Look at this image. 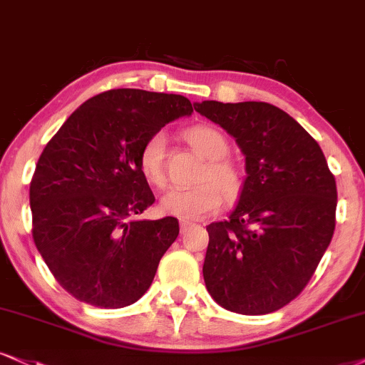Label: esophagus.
I'll list each match as a JSON object with an SVG mask.
<instances>
[{"instance_id":"esophagus-1","label":"esophagus","mask_w":365,"mask_h":365,"mask_svg":"<svg viewBox=\"0 0 365 365\" xmlns=\"http://www.w3.org/2000/svg\"><path fill=\"white\" fill-rule=\"evenodd\" d=\"M191 227H192L191 223H187V222H181V233H186L187 230H190Z\"/></svg>"}]
</instances>
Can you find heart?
I'll return each mask as SVG.
<instances>
[{"label": "heart", "mask_w": 365, "mask_h": 365, "mask_svg": "<svg viewBox=\"0 0 365 365\" xmlns=\"http://www.w3.org/2000/svg\"><path fill=\"white\" fill-rule=\"evenodd\" d=\"M186 140L201 157L208 159L200 174V182L190 190L173 187L162 196L160 208L164 213L182 222H196L213 213L222 205V195L227 200L235 197L242 190L240 169L228 160V140L217 127L195 125L184 133ZM165 135L157 132L147 138L138 154V169L147 182L162 187L168 182L165 175Z\"/></svg>", "instance_id": "b5f03b06"}]
</instances>
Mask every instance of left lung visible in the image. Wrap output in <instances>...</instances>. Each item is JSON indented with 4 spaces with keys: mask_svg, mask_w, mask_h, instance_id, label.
<instances>
[{
    "mask_svg": "<svg viewBox=\"0 0 365 365\" xmlns=\"http://www.w3.org/2000/svg\"><path fill=\"white\" fill-rule=\"evenodd\" d=\"M195 110L235 138L247 170L230 217L206 227V289L228 312H277L304 289L334 237V174L317 140L281 108L203 101Z\"/></svg>",
    "mask_w": 365,
    "mask_h": 365,
    "instance_id": "left-lung-1",
    "label": "left lung"
}]
</instances>
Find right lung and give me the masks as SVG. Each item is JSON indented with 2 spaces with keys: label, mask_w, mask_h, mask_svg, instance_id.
Listing matches in <instances>:
<instances>
[{
  "label": "right lung",
  "mask_w": 365,
  "mask_h": 365,
  "mask_svg": "<svg viewBox=\"0 0 365 365\" xmlns=\"http://www.w3.org/2000/svg\"><path fill=\"white\" fill-rule=\"evenodd\" d=\"M191 113L181 94L110 89L81 105L45 145L30 182L31 235L76 299L125 308L150 287L179 222L138 218L155 201L138 154L150 135Z\"/></svg>",
  "instance_id": "right-lung-1"
}]
</instances>
